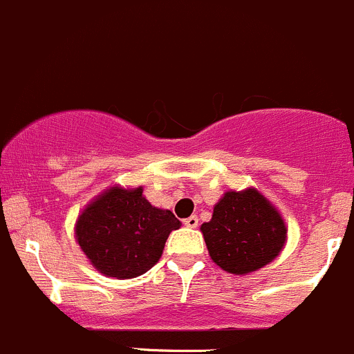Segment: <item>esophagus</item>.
Segmentation results:
<instances>
[{"label":"esophagus","mask_w":354,"mask_h":354,"mask_svg":"<svg viewBox=\"0 0 354 354\" xmlns=\"http://www.w3.org/2000/svg\"><path fill=\"white\" fill-rule=\"evenodd\" d=\"M198 223H199V220H198V216H196V214H192V216L185 218V220H184V225H185V227H189V228H196V227H198Z\"/></svg>","instance_id":"1"}]
</instances>
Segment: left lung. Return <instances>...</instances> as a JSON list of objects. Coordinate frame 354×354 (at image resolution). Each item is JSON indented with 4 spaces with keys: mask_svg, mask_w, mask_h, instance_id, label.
Masks as SVG:
<instances>
[{
    "mask_svg": "<svg viewBox=\"0 0 354 354\" xmlns=\"http://www.w3.org/2000/svg\"><path fill=\"white\" fill-rule=\"evenodd\" d=\"M201 232L214 264L240 276L274 261L285 247L288 228L279 211L249 187L225 192Z\"/></svg>",
    "mask_w": 354,
    "mask_h": 354,
    "instance_id": "left-lung-1",
    "label": "left lung"
}]
</instances>
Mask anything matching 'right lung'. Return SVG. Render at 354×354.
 Masks as SVG:
<instances>
[{
    "instance_id": "obj_1",
    "label": "right lung",
    "mask_w": 354,
    "mask_h": 354,
    "mask_svg": "<svg viewBox=\"0 0 354 354\" xmlns=\"http://www.w3.org/2000/svg\"><path fill=\"white\" fill-rule=\"evenodd\" d=\"M180 225L172 211L151 206L143 187L114 185L82 211L75 235L97 271L129 279L150 271L162 257L170 232Z\"/></svg>"
}]
</instances>
